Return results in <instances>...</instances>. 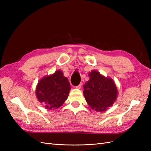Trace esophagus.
I'll use <instances>...</instances> for the list:
<instances>
[{"mask_svg": "<svg viewBox=\"0 0 151 151\" xmlns=\"http://www.w3.org/2000/svg\"><path fill=\"white\" fill-rule=\"evenodd\" d=\"M82 88V84H80L78 86H76V89H81Z\"/></svg>", "mask_w": 151, "mask_h": 151, "instance_id": "obj_1", "label": "esophagus"}]
</instances>
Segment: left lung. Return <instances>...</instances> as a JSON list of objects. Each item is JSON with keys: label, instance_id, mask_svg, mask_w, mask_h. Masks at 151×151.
Masks as SVG:
<instances>
[{"label": "left lung", "instance_id": "left-lung-1", "mask_svg": "<svg viewBox=\"0 0 151 151\" xmlns=\"http://www.w3.org/2000/svg\"><path fill=\"white\" fill-rule=\"evenodd\" d=\"M89 79L84 85L83 93L92 110L104 111L116 101L118 91L115 82L93 70L89 73Z\"/></svg>", "mask_w": 151, "mask_h": 151}]
</instances>
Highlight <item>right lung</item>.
Segmentation results:
<instances>
[{"label":"right lung","mask_w":151,"mask_h":151,"mask_svg":"<svg viewBox=\"0 0 151 151\" xmlns=\"http://www.w3.org/2000/svg\"><path fill=\"white\" fill-rule=\"evenodd\" d=\"M70 86L68 78L61 70L40 79L36 88L38 101L48 110L62 106L69 94Z\"/></svg>","instance_id":"1"}]
</instances>
